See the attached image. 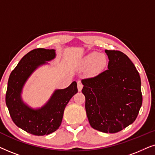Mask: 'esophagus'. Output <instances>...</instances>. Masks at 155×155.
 <instances>
[{
	"instance_id": "34e87169",
	"label": "esophagus",
	"mask_w": 155,
	"mask_h": 155,
	"mask_svg": "<svg viewBox=\"0 0 155 155\" xmlns=\"http://www.w3.org/2000/svg\"><path fill=\"white\" fill-rule=\"evenodd\" d=\"M82 87H83V84H82V82L80 81H78V91L80 92V91L82 90Z\"/></svg>"
}]
</instances>
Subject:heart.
Segmentation results:
<instances>
[{"label":"heart","instance_id":"1","mask_svg":"<svg viewBox=\"0 0 155 155\" xmlns=\"http://www.w3.org/2000/svg\"><path fill=\"white\" fill-rule=\"evenodd\" d=\"M81 66L88 68V73L91 75H97L106 69L109 63L107 55L102 53L92 52L81 60Z\"/></svg>","mask_w":155,"mask_h":155}]
</instances>
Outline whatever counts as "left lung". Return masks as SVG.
I'll use <instances>...</instances> for the list:
<instances>
[{
    "label": "left lung",
    "instance_id": "8db88e82",
    "mask_svg": "<svg viewBox=\"0 0 155 155\" xmlns=\"http://www.w3.org/2000/svg\"><path fill=\"white\" fill-rule=\"evenodd\" d=\"M108 70L82 80L90 126L103 133L119 132L133 124L143 103L140 77L130 58L119 51L105 50Z\"/></svg>",
    "mask_w": 155,
    "mask_h": 155
}]
</instances>
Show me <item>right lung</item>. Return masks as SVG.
<instances>
[{
  "label": "right lung",
  "mask_w": 155,
  "mask_h": 155,
  "mask_svg": "<svg viewBox=\"0 0 155 155\" xmlns=\"http://www.w3.org/2000/svg\"><path fill=\"white\" fill-rule=\"evenodd\" d=\"M56 57L54 49L36 48L23 56L10 73L8 82L5 103L15 124L35 135H48L61 126L68 103L78 92L74 81L65 89L56 90L45 105L32 109L22 101L21 94L25 82L37 68Z\"/></svg>",
  "instance_id": "right-lung-1"
}]
</instances>
